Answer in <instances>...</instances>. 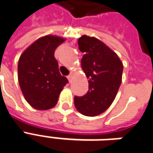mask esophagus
Instances as JSON below:
<instances>
[{"mask_svg": "<svg viewBox=\"0 0 153 153\" xmlns=\"http://www.w3.org/2000/svg\"><path fill=\"white\" fill-rule=\"evenodd\" d=\"M72 76H73V72H71L69 76H68V79L69 80V82H71V78H72Z\"/></svg>", "mask_w": 153, "mask_h": 153, "instance_id": "1", "label": "esophagus"}]
</instances>
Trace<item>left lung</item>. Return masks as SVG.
<instances>
[{
  "label": "left lung",
  "mask_w": 153,
  "mask_h": 153,
  "mask_svg": "<svg viewBox=\"0 0 153 153\" xmlns=\"http://www.w3.org/2000/svg\"><path fill=\"white\" fill-rule=\"evenodd\" d=\"M79 50L84 53L82 68L88 79L85 96H75L74 105L86 116H96L111 105L119 91L123 74V62L111 48L95 37L78 39Z\"/></svg>",
  "instance_id": "obj_1"
}]
</instances>
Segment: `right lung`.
<instances>
[{
  "instance_id": "add662e5",
  "label": "right lung",
  "mask_w": 153,
  "mask_h": 153,
  "mask_svg": "<svg viewBox=\"0 0 153 153\" xmlns=\"http://www.w3.org/2000/svg\"><path fill=\"white\" fill-rule=\"evenodd\" d=\"M66 39L45 35L35 40L20 55L18 81L25 99L35 109L47 110L57 105L68 79L62 76L54 52Z\"/></svg>"
}]
</instances>
